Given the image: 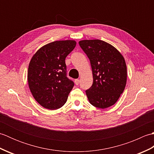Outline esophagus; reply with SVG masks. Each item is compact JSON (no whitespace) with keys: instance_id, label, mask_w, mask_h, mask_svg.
I'll return each mask as SVG.
<instances>
[{"instance_id":"obj_1","label":"esophagus","mask_w":154,"mask_h":154,"mask_svg":"<svg viewBox=\"0 0 154 154\" xmlns=\"http://www.w3.org/2000/svg\"><path fill=\"white\" fill-rule=\"evenodd\" d=\"M79 82H80L79 79H75V85H78L79 84Z\"/></svg>"}]
</instances>
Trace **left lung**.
<instances>
[{
	"mask_svg": "<svg viewBox=\"0 0 154 154\" xmlns=\"http://www.w3.org/2000/svg\"><path fill=\"white\" fill-rule=\"evenodd\" d=\"M89 57L93 83L86 94L89 103L99 109L112 106L125 89L126 65L124 57L109 43L100 40H85L79 42Z\"/></svg>",
	"mask_w": 154,
	"mask_h": 154,
	"instance_id": "left-lung-1",
	"label": "left lung"
}]
</instances>
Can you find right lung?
Here are the masks:
<instances>
[{
    "label": "right lung",
    "instance_id": "add662e5",
    "mask_svg": "<svg viewBox=\"0 0 154 154\" xmlns=\"http://www.w3.org/2000/svg\"><path fill=\"white\" fill-rule=\"evenodd\" d=\"M75 45L74 40L51 42L39 49L31 59L29 88L35 100L45 109H60L73 89L74 83L67 77L65 60Z\"/></svg>",
    "mask_w": 154,
    "mask_h": 154
}]
</instances>
